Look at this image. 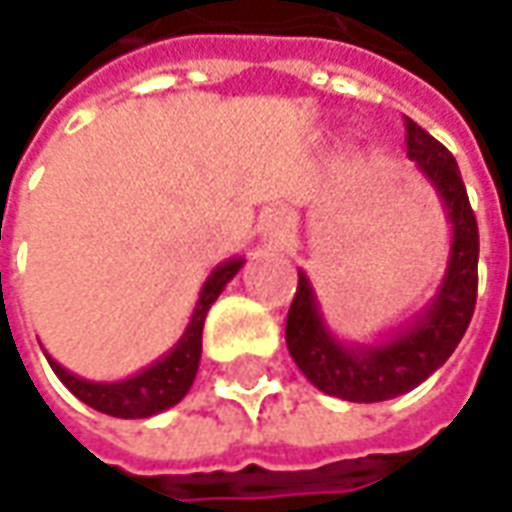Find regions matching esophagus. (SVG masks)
Segmentation results:
<instances>
[{
  "label": "esophagus",
  "instance_id": "34e87169",
  "mask_svg": "<svg viewBox=\"0 0 512 512\" xmlns=\"http://www.w3.org/2000/svg\"><path fill=\"white\" fill-rule=\"evenodd\" d=\"M260 238L266 246H274V249H283L286 246V238H289V218L283 209H266L260 215Z\"/></svg>",
  "mask_w": 512,
  "mask_h": 512
}]
</instances>
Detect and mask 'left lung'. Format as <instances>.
<instances>
[{"label":"left lung","instance_id":"obj_1","mask_svg":"<svg viewBox=\"0 0 512 512\" xmlns=\"http://www.w3.org/2000/svg\"><path fill=\"white\" fill-rule=\"evenodd\" d=\"M405 133L408 158L436 192L450 226L445 274L436 294L408 323L374 343H345L328 326L309 274L297 269L300 280L286 317V345L297 368L328 397L385 402L414 391L448 362L476 309L479 226L459 164L411 118H405Z\"/></svg>","mask_w":512,"mask_h":512}]
</instances>
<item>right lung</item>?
<instances>
[{"instance_id":"right-lung-1","label":"right lung","mask_w":512,"mask_h":512,"mask_svg":"<svg viewBox=\"0 0 512 512\" xmlns=\"http://www.w3.org/2000/svg\"><path fill=\"white\" fill-rule=\"evenodd\" d=\"M243 263H246L243 257H229V260H223L221 266H215L209 272L181 340L172 345L164 357H158L147 368L135 371L133 377L115 379V382L84 379L79 374H73V371H67L62 362H56L45 351L50 368L56 371V377L62 379L84 405L96 408L101 414L118 416V419H147V416L167 411L172 405H178L186 397V391L192 388L198 365H201L203 320L212 309V303L226 289V283L240 272Z\"/></svg>"}]
</instances>
